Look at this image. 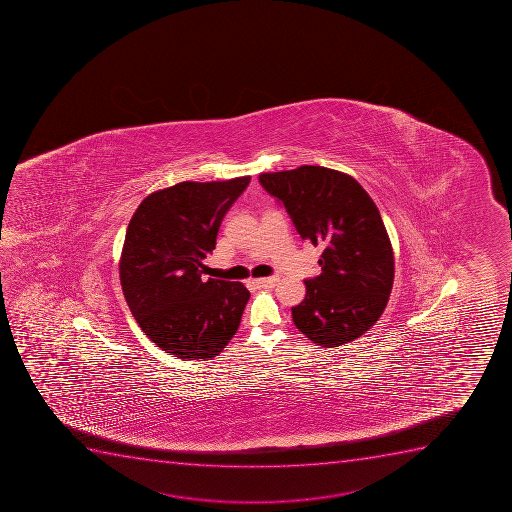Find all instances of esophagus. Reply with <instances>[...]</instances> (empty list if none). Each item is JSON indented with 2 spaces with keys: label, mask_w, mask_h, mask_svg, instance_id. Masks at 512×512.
I'll return each instance as SVG.
<instances>
[{
  "label": "esophagus",
  "mask_w": 512,
  "mask_h": 512,
  "mask_svg": "<svg viewBox=\"0 0 512 512\" xmlns=\"http://www.w3.org/2000/svg\"><path fill=\"white\" fill-rule=\"evenodd\" d=\"M279 282L277 277H265V279H255L253 280V284L257 285L259 289H272L275 287V284Z\"/></svg>",
  "instance_id": "1"
}]
</instances>
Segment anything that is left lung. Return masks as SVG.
<instances>
[{
	"mask_svg": "<svg viewBox=\"0 0 512 512\" xmlns=\"http://www.w3.org/2000/svg\"><path fill=\"white\" fill-rule=\"evenodd\" d=\"M259 180L302 240L324 247L322 274L305 280V299L292 307L295 327L322 347L364 335L394 284V252L374 200L355 178L332 168L304 165L260 173Z\"/></svg>",
	"mask_w": 512,
	"mask_h": 512,
	"instance_id": "1",
	"label": "left lung"
}]
</instances>
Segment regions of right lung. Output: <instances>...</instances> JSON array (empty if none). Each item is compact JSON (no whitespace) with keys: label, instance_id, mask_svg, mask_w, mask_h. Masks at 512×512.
Segmentation results:
<instances>
[{"label":"right lung","instance_id":"add662e5","mask_svg":"<svg viewBox=\"0 0 512 512\" xmlns=\"http://www.w3.org/2000/svg\"><path fill=\"white\" fill-rule=\"evenodd\" d=\"M250 177L182 182L153 192L128 223L120 282L140 329L178 359H213L232 340L250 292L242 282L202 280L228 208Z\"/></svg>","mask_w":512,"mask_h":512}]
</instances>
